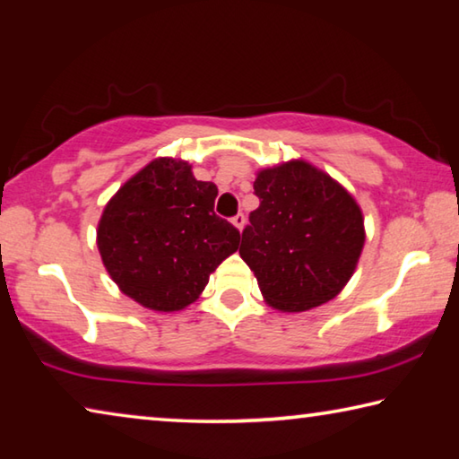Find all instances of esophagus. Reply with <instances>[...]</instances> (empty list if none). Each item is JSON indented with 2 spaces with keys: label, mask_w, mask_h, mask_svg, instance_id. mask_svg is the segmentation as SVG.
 <instances>
[{
  "label": "esophagus",
  "mask_w": 459,
  "mask_h": 459,
  "mask_svg": "<svg viewBox=\"0 0 459 459\" xmlns=\"http://www.w3.org/2000/svg\"><path fill=\"white\" fill-rule=\"evenodd\" d=\"M232 224H235V227L238 229V230H243V227H245V214H237L235 219H232Z\"/></svg>",
  "instance_id": "34e87169"
}]
</instances>
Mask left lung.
Listing matches in <instances>:
<instances>
[{
    "instance_id": "8db88e82",
    "label": "left lung",
    "mask_w": 459,
    "mask_h": 459,
    "mask_svg": "<svg viewBox=\"0 0 459 459\" xmlns=\"http://www.w3.org/2000/svg\"><path fill=\"white\" fill-rule=\"evenodd\" d=\"M253 186L261 204L248 216L238 253L263 299L279 312H306L336 298L367 238L359 202L306 160L263 168Z\"/></svg>"
}]
</instances>
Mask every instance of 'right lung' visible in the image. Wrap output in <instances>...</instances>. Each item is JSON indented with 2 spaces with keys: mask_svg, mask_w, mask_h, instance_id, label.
<instances>
[{
  "mask_svg": "<svg viewBox=\"0 0 459 459\" xmlns=\"http://www.w3.org/2000/svg\"><path fill=\"white\" fill-rule=\"evenodd\" d=\"M219 188L192 166L155 158L113 194L97 229L107 273L119 290L153 312H178L204 291L240 235L214 214Z\"/></svg>",
  "mask_w": 459,
  "mask_h": 459,
  "instance_id": "right-lung-1",
  "label": "right lung"
}]
</instances>
